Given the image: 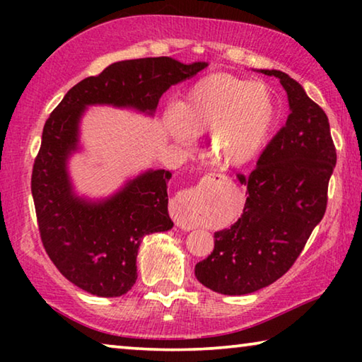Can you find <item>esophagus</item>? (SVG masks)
<instances>
[{"mask_svg": "<svg viewBox=\"0 0 362 362\" xmlns=\"http://www.w3.org/2000/svg\"><path fill=\"white\" fill-rule=\"evenodd\" d=\"M211 177H206V179L201 180L198 185L192 187L188 189H183V192L177 193L173 199H170V206H169V212L170 217L174 218L175 225L182 230H193V211L194 206L198 203L199 193L203 187H206V183H209Z\"/></svg>", "mask_w": 362, "mask_h": 362, "instance_id": "esophagus-1", "label": "esophagus"}]
</instances>
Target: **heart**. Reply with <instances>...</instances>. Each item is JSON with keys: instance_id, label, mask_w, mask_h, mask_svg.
I'll return each instance as SVG.
<instances>
[{"instance_id": "heart-1", "label": "heart", "mask_w": 362, "mask_h": 362, "mask_svg": "<svg viewBox=\"0 0 362 362\" xmlns=\"http://www.w3.org/2000/svg\"><path fill=\"white\" fill-rule=\"evenodd\" d=\"M279 118V103L272 86L214 73L189 86L166 126L175 140L188 134L211 132V151L218 161L244 166L262 155Z\"/></svg>"}]
</instances>
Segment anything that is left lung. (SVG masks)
Segmentation results:
<instances>
[{
    "label": "left lung",
    "mask_w": 362,
    "mask_h": 362,
    "mask_svg": "<svg viewBox=\"0 0 362 362\" xmlns=\"http://www.w3.org/2000/svg\"><path fill=\"white\" fill-rule=\"evenodd\" d=\"M291 115L250 174L243 216L214 235V250L196 263L194 276L211 291L244 296L273 284L287 273L327 207L329 179L337 151L324 110L296 79L279 70Z\"/></svg>",
    "instance_id": "left-lung-1"
}]
</instances>
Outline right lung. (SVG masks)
<instances>
[{"mask_svg":"<svg viewBox=\"0 0 362 362\" xmlns=\"http://www.w3.org/2000/svg\"><path fill=\"white\" fill-rule=\"evenodd\" d=\"M206 66L170 57L122 60L73 86L47 118L32 173L36 220L49 259L79 289L97 297H119L131 291L144 236L174 225L168 212L169 170H148L100 203L71 192L66 159L78 146V124L86 107L107 103L151 115L170 86Z\"/></svg>","mask_w":362,"mask_h":362,"instance_id":"1","label":"right lung"}]
</instances>
